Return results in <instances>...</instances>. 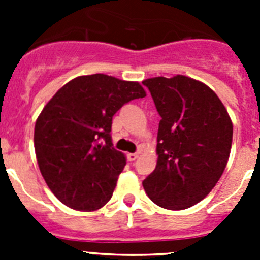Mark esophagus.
<instances>
[{
	"label": "esophagus",
	"instance_id": "1",
	"mask_svg": "<svg viewBox=\"0 0 260 260\" xmlns=\"http://www.w3.org/2000/svg\"><path fill=\"white\" fill-rule=\"evenodd\" d=\"M138 156H139V155H138V153H128L127 158H128V160H130V161H135V160H137V158H138Z\"/></svg>",
	"mask_w": 260,
	"mask_h": 260
}]
</instances>
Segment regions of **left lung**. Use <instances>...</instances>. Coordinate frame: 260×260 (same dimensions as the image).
Returning <instances> with one entry per match:
<instances>
[{
  "mask_svg": "<svg viewBox=\"0 0 260 260\" xmlns=\"http://www.w3.org/2000/svg\"><path fill=\"white\" fill-rule=\"evenodd\" d=\"M143 84L161 117L157 165L143 187L160 207L185 210L210 194L226 167L231 117L210 87L189 77L150 78Z\"/></svg>",
  "mask_w": 260,
  "mask_h": 260,
  "instance_id": "left-lung-1",
  "label": "left lung"
}]
</instances>
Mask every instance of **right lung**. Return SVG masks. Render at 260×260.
Here are the masks:
<instances>
[{
    "instance_id": "add662e5",
    "label": "right lung",
    "mask_w": 260,
    "mask_h": 260,
    "mask_svg": "<svg viewBox=\"0 0 260 260\" xmlns=\"http://www.w3.org/2000/svg\"><path fill=\"white\" fill-rule=\"evenodd\" d=\"M146 96L137 82L104 74L78 77L57 91L35 125V152L48 187L77 211L109 202L126 158L112 143V119L134 99Z\"/></svg>"
}]
</instances>
